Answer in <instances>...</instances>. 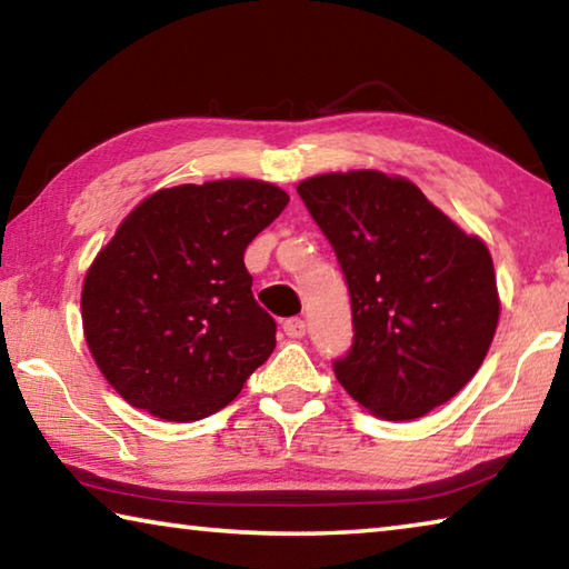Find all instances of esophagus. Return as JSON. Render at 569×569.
I'll use <instances>...</instances> for the list:
<instances>
[{
	"label": "esophagus",
	"instance_id": "esophagus-1",
	"mask_svg": "<svg viewBox=\"0 0 569 569\" xmlns=\"http://www.w3.org/2000/svg\"><path fill=\"white\" fill-rule=\"evenodd\" d=\"M283 331H286L288 339H303L306 321L303 319H288V321H283Z\"/></svg>",
	"mask_w": 569,
	"mask_h": 569
}]
</instances>
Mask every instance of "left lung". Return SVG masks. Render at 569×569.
<instances>
[{
    "label": "left lung",
    "instance_id": "1",
    "mask_svg": "<svg viewBox=\"0 0 569 569\" xmlns=\"http://www.w3.org/2000/svg\"><path fill=\"white\" fill-rule=\"evenodd\" d=\"M296 190L349 283L353 346L333 363L349 397L379 419L411 421L465 389L502 311L485 240L381 170L323 172Z\"/></svg>",
    "mask_w": 569,
    "mask_h": 569
}]
</instances>
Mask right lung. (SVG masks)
I'll use <instances>...</instances> for the list:
<instances>
[{
  "instance_id": "add662e5",
  "label": "right lung",
  "mask_w": 569,
  "mask_h": 569,
  "mask_svg": "<svg viewBox=\"0 0 569 569\" xmlns=\"http://www.w3.org/2000/svg\"><path fill=\"white\" fill-rule=\"evenodd\" d=\"M288 192L253 178L156 190L94 256L82 331L110 387L162 421H198L233 401L276 349L243 256Z\"/></svg>"
}]
</instances>
